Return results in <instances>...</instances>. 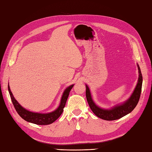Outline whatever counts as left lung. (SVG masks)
Returning a JSON list of instances; mask_svg holds the SVG:
<instances>
[{
	"mask_svg": "<svg viewBox=\"0 0 152 152\" xmlns=\"http://www.w3.org/2000/svg\"><path fill=\"white\" fill-rule=\"evenodd\" d=\"M137 66L139 73L138 80L137 85L136 86L132 94L128 100L123 102L122 104L117 105V106H114L111 109H103V108H101L96 106V104L92 100L91 91H90L88 86L86 85V100H87L89 106L91 107L92 112L96 115L102 119L113 121L121 118V117L131 113L134 109L140 97L142 85V75L141 71L138 65H137Z\"/></svg>",
	"mask_w": 152,
	"mask_h": 152,
	"instance_id": "8db88e82",
	"label": "left lung"
}]
</instances>
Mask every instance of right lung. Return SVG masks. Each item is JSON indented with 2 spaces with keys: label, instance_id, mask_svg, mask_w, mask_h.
Segmentation results:
<instances>
[{
  "label": "right lung",
  "instance_id": "add662e5",
  "mask_svg": "<svg viewBox=\"0 0 152 152\" xmlns=\"http://www.w3.org/2000/svg\"><path fill=\"white\" fill-rule=\"evenodd\" d=\"M74 85H70L65 90L62 96H61L60 104L59 107L57 108L55 111H52L50 113H35L31 112L25 109L21 105L18 103L17 100L14 98L13 94H12V92L10 91V86L8 85V88L9 91V94H10V98L12 103H13L14 106L15 107V110L19 114L21 118L26 120V121L32 123L36 125H50V124L54 123L56 120L59 117H60L61 113H62L64 111V108L66 106V102L67 100V98L69 96V94L71 91V90L73 88Z\"/></svg>",
  "mask_w": 152,
  "mask_h": 152
}]
</instances>
